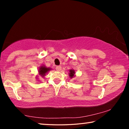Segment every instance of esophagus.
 Instances as JSON below:
<instances>
[{"mask_svg": "<svg viewBox=\"0 0 129 129\" xmlns=\"http://www.w3.org/2000/svg\"><path fill=\"white\" fill-rule=\"evenodd\" d=\"M56 71H60L61 70V66H57L56 67Z\"/></svg>", "mask_w": 129, "mask_h": 129, "instance_id": "34e87169", "label": "esophagus"}]
</instances>
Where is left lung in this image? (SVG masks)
<instances>
[{
	"instance_id": "left-lung-1",
	"label": "left lung",
	"mask_w": 129,
	"mask_h": 129,
	"mask_svg": "<svg viewBox=\"0 0 129 129\" xmlns=\"http://www.w3.org/2000/svg\"><path fill=\"white\" fill-rule=\"evenodd\" d=\"M75 71L73 69H70L69 70V77L71 78H73V77H75L76 75H75Z\"/></svg>"
}]
</instances>
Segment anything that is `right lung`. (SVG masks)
Segmentation results:
<instances>
[{
    "mask_svg": "<svg viewBox=\"0 0 129 129\" xmlns=\"http://www.w3.org/2000/svg\"><path fill=\"white\" fill-rule=\"evenodd\" d=\"M51 70V68H47V67H45V65H41L40 67H39V69H38V73H39V75L36 76V79H39L38 78L39 76H40L41 77H44L45 76V75L49 71H50Z\"/></svg>",
    "mask_w": 129,
    "mask_h": 129,
    "instance_id": "add662e5",
    "label": "right lung"
}]
</instances>
